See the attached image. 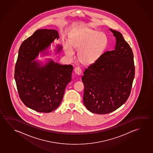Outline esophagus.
Masks as SVG:
<instances>
[{
	"label": "esophagus",
	"mask_w": 153,
	"mask_h": 153,
	"mask_svg": "<svg viewBox=\"0 0 153 153\" xmlns=\"http://www.w3.org/2000/svg\"><path fill=\"white\" fill-rule=\"evenodd\" d=\"M74 72H75V74H77L78 75H81V74L82 73V70L80 68H75L74 69Z\"/></svg>",
	"instance_id": "esophagus-1"
}]
</instances>
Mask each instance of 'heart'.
<instances>
[{
    "label": "heart",
    "mask_w": 153,
    "mask_h": 153,
    "mask_svg": "<svg viewBox=\"0 0 153 153\" xmlns=\"http://www.w3.org/2000/svg\"><path fill=\"white\" fill-rule=\"evenodd\" d=\"M108 43L106 34L88 27H83L72 32L68 44L64 46V52L70 58L78 51L77 58L81 64L89 66L96 63L104 53Z\"/></svg>",
    "instance_id": "obj_1"
}]
</instances>
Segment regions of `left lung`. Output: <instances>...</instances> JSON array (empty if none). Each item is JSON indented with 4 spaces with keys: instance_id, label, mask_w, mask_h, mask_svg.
Here are the masks:
<instances>
[{
    "instance_id": "left-lung-1",
    "label": "left lung",
    "mask_w": 153,
    "mask_h": 153,
    "mask_svg": "<svg viewBox=\"0 0 153 153\" xmlns=\"http://www.w3.org/2000/svg\"><path fill=\"white\" fill-rule=\"evenodd\" d=\"M114 37V51H107L85 70L83 101L90 112L108 114L128 100L134 78V55L119 31L109 29Z\"/></svg>"
}]
</instances>
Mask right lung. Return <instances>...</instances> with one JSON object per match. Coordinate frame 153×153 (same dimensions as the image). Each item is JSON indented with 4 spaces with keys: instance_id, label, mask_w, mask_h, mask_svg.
I'll list each match as a JSON object with an SVG mask.
<instances>
[{
    "instance_id": "1",
    "label": "right lung",
    "mask_w": 153,
    "mask_h": 153,
    "mask_svg": "<svg viewBox=\"0 0 153 153\" xmlns=\"http://www.w3.org/2000/svg\"><path fill=\"white\" fill-rule=\"evenodd\" d=\"M58 39L55 30H38L19 49L14 73L17 91L24 104L36 112L49 113L56 109L72 80V65H62L51 58L36 60L39 55H50L51 44ZM55 47L56 53H61L62 46Z\"/></svg>"
}]
</instances>
